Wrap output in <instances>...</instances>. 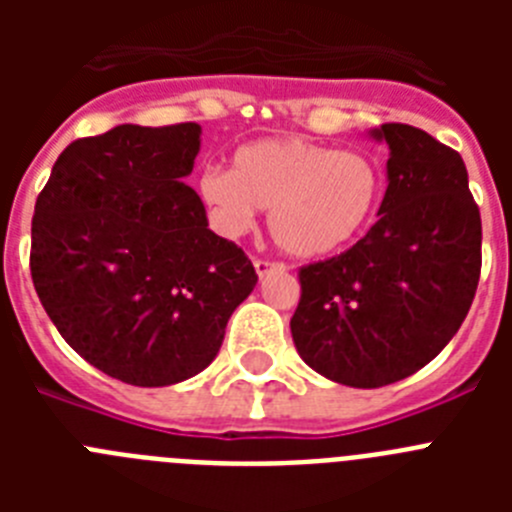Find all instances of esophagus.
Here are the masks:
<instances>
[{"label": "esophagus", "instance_id": "34e87169", "mask_svg": "<svg viewBox=\"0 0 512 512\" xmlns=\"http://www.w3.org/2000/svg\"><path fill=\"white\" fill-rule=\"evenodd\" d=\"M253 269H256V274H259V277H266V274H271V271H284L287 266L279 264V261L256 259V261H253Z\"/></svg>", "mask_w": 512, "mask_h": 512}]
</instances>
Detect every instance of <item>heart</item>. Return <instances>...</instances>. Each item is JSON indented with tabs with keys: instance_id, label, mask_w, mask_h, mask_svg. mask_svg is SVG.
<instances>
[{
	"instance_id": "obj_1",
	"label": "heart",
	"mask_w": 512,
	"mask_h": 512,
	"mask_svg": "<svg viewBox=\"0 0 512 512\" xmlns=\"http://www.w3.org/2000/svg\"><path fill=\"white\" fill-rule=\"evenodd\" d=\"M197 189L220 233H248L259 210H269L271 238L284 253L320 259L372 225L384 174L364 151H338L305 138H264L235 151L233 171L207 166Z\"/></svg>"
}]
</instances>
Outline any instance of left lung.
<instances>
[{"label":"left lung","mask_w":512,"mask_h":512,"mask_svg":"<svg viewBox=\"0 0 512 512\" xmlns=\"http://www.w3.org/2000/svg\"><path fill=\"white\" fill-rule=\"evenodd\" d=\"M379 220L341 256L300 271L292 341L310 369L359 390L400 382L456 336L482 269L467 166L425 130L387 122Z\"/></svg>","instance_id":"1"}]
</instances>
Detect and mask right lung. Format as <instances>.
Segmentation results:
<instances>
[{
	"instance_id": "add662e5",
	"label": "right lung",
	"mask_w": 512,
	"mask_h": 512,
	"mask_svg": "<svg viewBox=\"0 0 512 512\" xmlns=\"http://www.w3.org/2000/svg\"><path fill=\"white\" fill-rule=\"evenodd\" d=\"M202 128L74 140L35 202L30 271L63 341L99 372L169 387L212 364L259 277L189 184Z\"/></svg>"
}]
</instances>
